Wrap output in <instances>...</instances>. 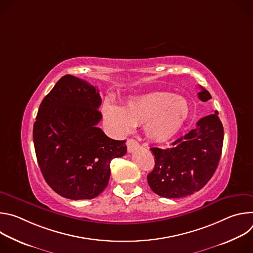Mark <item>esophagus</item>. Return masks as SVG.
Listing matches in <instances>:
<instances>
[{"instance_id": "esophagus-1", "label": "esophagus", "mask_w": 253, "mask_h": 253, "mask_svg": "<svg viewBox=\"0 0 253 253\" xmlns=\"http://www.w3.org/2000/svg\"><path fill=\"white\" fill-rule=\"evenodd\" d=\"M126 145H127L128 152H134L139 147V143L135 139L130 138V139H128Z\"/></svg>"}]
</instances>
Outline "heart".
Listing matches in <instances>:
<instances>
[{"label":"heart","mask_w":253,"mask_h":253,"mask_svg":"<svg viewBox=\"0 0 253 253\" xmlns=\"http://www.w3.org/2000/svg\"><path fill=\"white\" fill-rule=\"evenodd\" d=\"M188 114L186 99L166 92L131 97L124 108L112 103L103 106L104 119L113 131L128 134L135 125L143 124L144 133L154 142H163L174 136Z\"/></svg>","instance_id":"1"}]
</instances>
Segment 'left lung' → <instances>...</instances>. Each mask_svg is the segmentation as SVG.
I'll return each instance as SVG.
<instances>
[{
  "instance_id": "1",
  "label": "left lung",
  "mask_w": 253,
  "mask_h": 253,
  "mask_svg": "<svg viewBox=\"0 0 253 253\" xmlns=\"http://www.w3.org/2000/svg\"><path fill=\"white\" fill-rule=\"evenodd\" d=\"M198 98L206 102L211 95L200 87ZM217 115L215 111L201 118L194 129L176 139L169 148H150L155 156V166L147 180L154 193L165 198H180L206 185L222 152L224 132Z\"/></svg>"
}]
</instances>
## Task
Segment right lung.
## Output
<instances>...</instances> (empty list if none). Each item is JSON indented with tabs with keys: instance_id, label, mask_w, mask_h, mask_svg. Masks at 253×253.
Wrapping results in <instances>:
<instances>
[{
	"instance_id": "right-lung-1",
	"label": "right lung",
	"mask_w": 253,
	"mask_h": 253,
	"mask_svg": "<svg viewBox=\"0 0 253 253\" xmlns=\"http://www.w3.org/2000/svg\"><path fill=\"white\" fill-rule=\"evenodd\" d=\"M98 89L75 76L62 77L43 99L33 128L38 164L48 185L73 199L97 197L108 185L111 160L127 152L126 140L97 127Z\"/></svg>"
}]
</instances>
